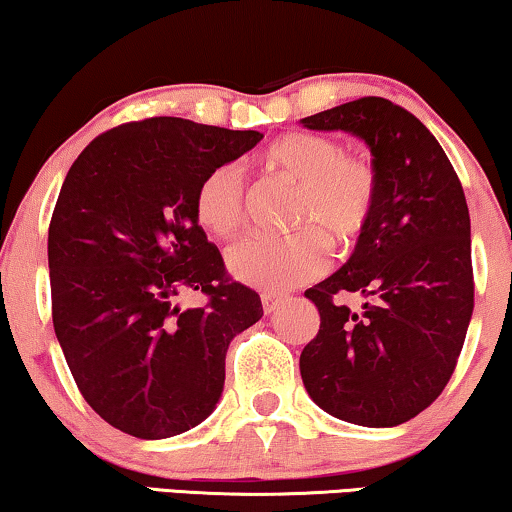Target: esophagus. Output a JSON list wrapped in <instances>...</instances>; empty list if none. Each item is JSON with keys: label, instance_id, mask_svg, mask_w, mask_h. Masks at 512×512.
I'll use <instances>...</instances> for the list:
<instances>
[{"label": "esophagus", "instance_id": "obj_1", "mask_svg": "<svg viewBox=\"0 0 512 512\" xmlns=\"http://www.w3.org/2000/svg\"><path fill=\"white\" fill-rule=\"evenodd\" d=\"M261 303H263V312L272 314L275 310H279V305L284 303V296H277V293L265 291V293H261Z\"/></svg>", "mask_w": 512, "mask_h": 512}]
</instances>
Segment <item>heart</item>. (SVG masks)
<instances>
[{"instance_id": "heart-1", "label": "heart", "mask_w": 512, "mask_h": 512, "mask_svg": "<svg viewBox=\"0 0 512 512\" xmlns=\"http://www.w3.org/2000/svg\"><path fill=\"white\" fill-rule=\"evenodd\" d=\"M263 160L300 184L293 235H249L228 249L230 272L268 291L314 282L331 265L333 237L352 244L366 233L380 198V172L368 153L345 151L338 139L317 132H289L272 142ZM249 179L240 163L207 170L193 195L195 219L207 233L226 237L247 219Z\"/></svg>"}]
</instances>
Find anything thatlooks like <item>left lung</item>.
<instances>
[{
	"label": "left lung",
	"mask_w": 512,
	"mask_h": 512,
	"mask_svg": "<svg viewBox=\"0 0 512 512\" xmlns=\"http://www.w3.org/2000/svg\"><path fill=\"white\" fill-rule=\"evenodd\" d=\"M303 123L366 139L380 198L349 261L305 291L321 324L300 354V375L328 415L377 429L403 424L443 394L473 314L464 188L429 128L384 97H359ZM347 292L369 298L361 313L334 303Z\"/></svg>",
	"instance_id": "8db88e82"
}]
</instances>
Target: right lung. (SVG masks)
<instances>
[{"label":"right lung","mask_w":512,"mask_h":512,"mask_svg":"<svg viewBox=\"0 0 512 512\" xmlns=\"http://www.w3.org/2000/svg\"><path fill=\"white\" fill-rule=\"evenodd\" d=\"M261 139L153 116L97 135L69 167L48 226L53 326L81 396L118 431L158 440L200 424L230 340L263 317L193 212L207 170ZM188 292L206 305L181 311Z\"/></svg>","instance_id":"obj_1"}]
</instances>
